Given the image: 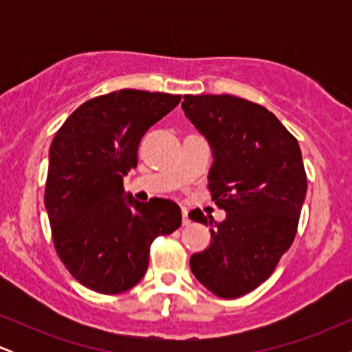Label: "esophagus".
I'll list each match as a JSON object with an SVG mask.
<instances>
[{
    "mask_svg": "<svg viewBox=\"0 0 352 352\" xmlns=\"http://www.w3.org/2000/svg\"><path fill=\"white\" fill-rule=\"evenodd\" d=\"M182 225H184V227H187V225H190L187 210H185V208H182Z\"/></svg>",
    "mask_w": 352,
    "mask_h": 352,
    "instance_id": "esophagus-1",
    "label": "esophagus"
}]
</instances>
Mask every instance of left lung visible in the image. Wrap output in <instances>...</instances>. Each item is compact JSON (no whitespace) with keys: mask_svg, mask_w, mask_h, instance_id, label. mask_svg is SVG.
I'll return each mask as SVG.
<instances>
[{"mask_svg":"<svg viewBox=\"0 0 352 352\" xmlns=\"http://www.w3.org/2000/svg\"><path fill=\"white\" fill-rule=\"evenodd\" d=\"M184 99L185 116L213 151L210 195L227 212L223 221L199 208L188 213L212 227L210 246L192 254L190 270L213 294L233 300L268 280L293 245L306 197L301 151L260 104L230 94Z\"/></svg>","mask_w":352,"mask_h":352,"instance_id":"1","label":"left lung"}]
</instances>
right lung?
<instances>
[{"instance_id": "add662e5", "label": "right lung", "mask_w": 352, "mask_h": 352, "mask_svg": "<svg viewBox=\"0 0 352 352\" xmlns=\"http://www.w3.org/2000/svg\"><path fill=\"white\" fill-rule=\"evenodd\" d=\"M182 96L122 89L89 99L56 132L44 205L58 256L80 285L100 294L134 288L157 236L180 227L170 200L124 197L142 137Z\"/></svg>"}]
</instances>
